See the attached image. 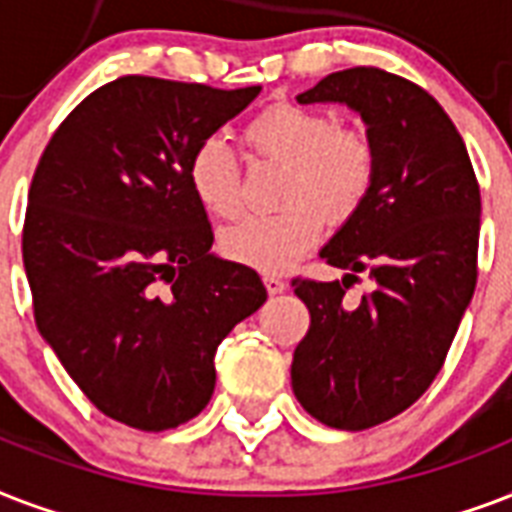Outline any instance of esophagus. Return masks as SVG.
<instances>
[{"label": "esophagus", "mask_w": 512, "mask_h": 512, "mask_svg": "<svg viewBox=\"0 0 512 512\" xmlns=\"http://www.w3.org/2000/svg\"><path fill=\"white\" fill-rule=\"evenodd\" d=\"M264 285H267L269 296H277V293H283L285 288H288V285H285L283 280H280V277H275V275L264 277Z\"/></svg>", "instance_id": "esophagus-1"}]
</instances>
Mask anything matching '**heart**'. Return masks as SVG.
I'll return each mask as SVG.
<instances>
[{
  "instance_id": "heart-1",
  "label": "heart",
  "mask_w": 512,
  "mask_h": 512,
  "mask_svg": "<svg viewBox=\"0 0 512 512\" xmlns=\"http://www.w3.org/2000/svg\"><path fill=\"white\" fill-rule=\"evenodd\" d=\"M248 144L269 160L285 162V211L245 216L219 237L229 261L259 272H283L318 245L323 216L347 221L371 192L376 149L368 133L339 128L334 114L296 104H275L245 128ZM186 178L194 200L219 219H232L243 205L240 162L219 136L202 138L189 154Z\"/></svg>"
}]
</instances>
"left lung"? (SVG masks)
I'll return each instance as SVG.
<instances>
[{
  "mask_svg": "<svg viewBox=\"0 0 512 512\" xmlns=\"http://www.w3.org/2000/svg\"><path fill=\"white\" fill-rule=\"evenodd\" d=\"M296 101L358 112L376 149L371 192L320 248L347 275L293 280L310 310L293 395L323 425L368 430L417 403L441 371L475 291L481 189L449 114L408 79L355 66ZM360 271L375 291L352 308L343 293Z\"/></svg>",
  "mask_w": 512,
  "mask_h": 512,
  "instance_id": "8db88e82",
  "label": "left lung"
}]
</instances>
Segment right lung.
<instances>
[{"label": "right lung", "mask_w": 512, "mask_h": 512, "mask_svg": "<svg viewBox=\"0 0 512 512\" xmlns=\"http://www.w3.org/2000/svg\"><path fill=\"white\" fill-rule=\"evenodd\" d=\"M259 93L120 77L87 95L39 160L23 227L34 320L122 425L160 433L197 417L221 339L267 301L251 267L211 253L186 178L194 146Z\"/></svg>", "instance_id": "obj_1"}]
</instances>
